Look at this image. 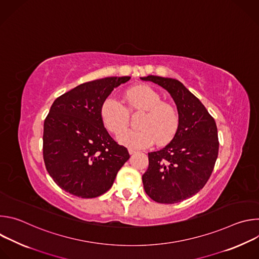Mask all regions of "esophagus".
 <instances>
[{"instance_id": "obj_1", "label": "esophagus", "mask_w": 259, "mask_h": 259, "mask_svg": "<svg viewBox=\"0 0 259 259\" xmlns=\"http://www.w3.org/2000/svg\"><path fill=\"white\" fill-rule=\"evenodd\" d=\"M128 152H129V154H130V155H134V154H136V153H137V152H136L135 150H133V149H129V150H128Z\"/></svg>"}]
</instances>
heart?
<instances>
[{"instance_id":"heart-1","label":"heart","mask_w":259,"mask_h":259,"mask_svg":"<svg viewBox=\"0 0 259 259\" xmlns=\"http://www.w3.org/2000/svg\"><path fill=\"white\" fill-rule=\"evenodd\" d=\"M125 105L114 96L106 97L100 106V118L104 127L119 134L127 125L129 112L144 111L139 122V131H126L118 137L120 143L130 149H143L156 141L170 142L179 128V116L175 107L163 102L160 94L150 86L139 85L125 93Z\"/></svg>"}]
</instances>
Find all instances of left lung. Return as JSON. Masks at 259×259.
Segmentation results:
<instances>
[{
	"label": "left lung",
	"mask_w": 259,
	"mask_h": 259,
	"mask_svg": "<svg viewBox=\"0 0 259 259\" xmlns=\"http://www.w3.org/2000/svg\"><path fill=\"white\" fill-rule=\"evenodd\" d=\"M167 90L179 116V128L164 149L149 153L142 175L145 193L157 203L175 204L193 197L208 181L217 156L218 135L214 119L203 103L178 80L147 76Z\"/></svg>",
	"instance_id": "obj_1"
}]
</instances>
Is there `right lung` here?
<instances>
[{"label": "right lung", "instance_id": "right-lung-1", "mask_svg": "<svg viewBox=\"0 0 259 259\" xmlns=\"http://www.w3.org/2000/svg\"><path fill=\"white\" fill-rule=\"evenodd\" d=\"M130 77L87 82L55 99L44 122L43 157L57 186L73 196L90 199L112 188L130 155L106 131L100 106L114 88Z\"/></svg>", "mask_w": 259, "mask_h": 259}]
</instances>
